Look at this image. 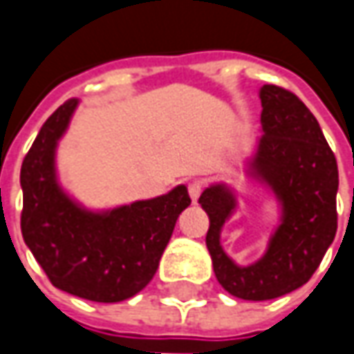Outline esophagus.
Segmentation results:
<instances>
[{
    "mask_svg": "<svg viewBox=\"0 0 354 354\" xmlns=\"http://www.w3.org/2000/svg\"><path fill=\"white\" fill-rule=\"evenodd\" d=\"M187 189H189V195H191L193 201H197V198L201 197V193H203V185L198 183V181H191Z\"/></svg>",
    "mask_w": 354,
    "mask_h": 354,
    "instance_id": "esophagus-1",
    "label": "esophagus"
}]
</instances>
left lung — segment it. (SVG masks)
<instances>
[{"mask_svg":"<svg viewBox=\"0 0 354 354\" xmlns=\"http://www.w3.org/2000/svg\"><path fill=\"white\" fill-rule=\"evenodd\" d=\"M262 129L252 173L262 179L281 203V225L262 260L236 266L221 246V228L236 201L223 185H212L198 197L209 214L207 248L218 283L248 301H266L293 292L319 268L337 232V159L319 122L293 92L264 84Z\"/></svg>","mask_w":354,"mask_h":354,"instance_id":"obj_1","label":"left lung"}]
</instances>
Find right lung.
<instances>
[{
	"label": "right lung",
	"mask_w": 354,
	"mask_h": 354,
	"mask_svg": "<svg viewBox=\"0 0 354 354\" xmlns=\"http://www.w3.org/2000/svg\"><path fill=\"white\" fill-rule=\"evenodd\" d=\"M76 100L43 124L21 165V232L55 288L90 301H124L151 281L179 214L191 205L187 187L110 212H88L57 185L55 147Z\"/></svg>",
	"instance_id": "obj_1"
}]
</instances>
